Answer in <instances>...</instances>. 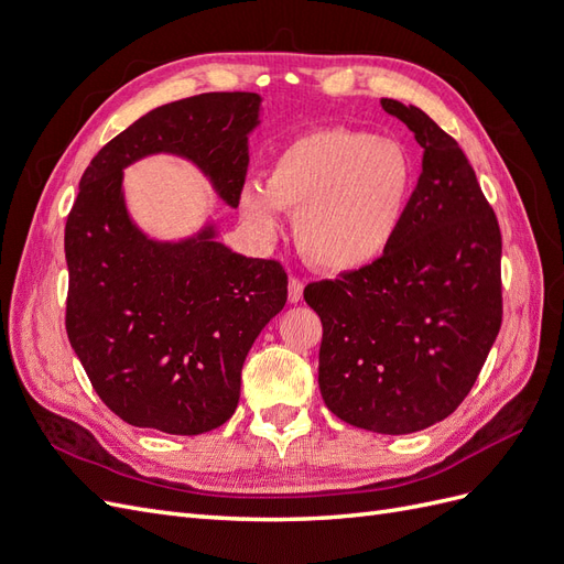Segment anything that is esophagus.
I'll return each instance as SVG.
<instances>
[{"mask_svg":"<svg viewBox=\"0 0 564 564\" xmlns=\"http://www.w3.org/2000/svg\"><path fill=\"white\" fill-rule=\"evenodd\" d=\"M303 299V282L299 278H289V303H299Z\"/></svg>","mask_w":564,"mask_h":564,"instance_id":"1","label":"esophagus"}]
</instances>
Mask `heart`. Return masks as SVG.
Wrapping results in <instances>:
<instances>
[{"instance_id":"obj_1","label":"heart","mask_w":564,"mask_h":564,"mask_svg":"<svg viewBox=\"0 0 564 564\" xmlns=\"http://www.w3.org/2000/svg\"><path fill=\"white\" fill-rule=\"evenodd\" d=\"M414 169L398 141L346 127L289 141L263 187L240 193V216L261 242L282 235L280 212L296 214L301 253L327 272H357L381 261L404 226Z\"/></svg>"}]
</instances>
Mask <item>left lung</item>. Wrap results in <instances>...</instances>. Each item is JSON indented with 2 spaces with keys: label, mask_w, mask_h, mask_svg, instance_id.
<instances>
[{
  "label": "left lung",
  "mask_w": 564,
  "mask_h": 564,
  "mask_svg": "<svg viewBox=\"0 0 564 564\" xmlns=\"http://www.w3.org/2000/svg\"><path fill=\"white\" fill-rule=\"evenodd\" d=\"M421 176L395 245L373 265L305 286L322 319L319 392L357 429L406 435L464 402L501 329V232L473 166L416 106Z\"/></svg>",
  "instance_id": "1"
}]
</instances>
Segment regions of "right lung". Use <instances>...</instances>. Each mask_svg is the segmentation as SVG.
<instances>
[{
  "instance_id": "right-lung-1",
  "label": "right lung",
  "mask_w": 564,
  "mask_h": 564,
  "mask_svg": "<svg viewBox=\"0 0 564 564\" xmlns=\"http://www.w3.org/2000/svg\"><path fill=\"white\" fill-rule=\"evenodd\" d=\"M259 94H202L143 117L100 148L65 224V329L119 419L169 435L224 425L240 402L256 336L286 303V272L218 240L216 216L158 240L129 214L124 169L152 155L191 162L230 209L240 204Z\"/></svg>"
}]
</instances>
